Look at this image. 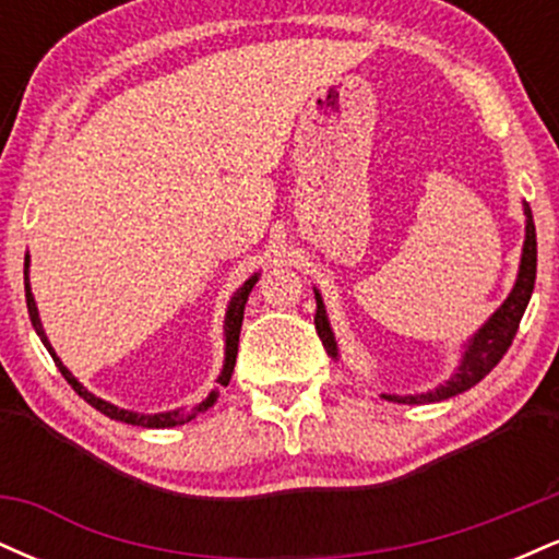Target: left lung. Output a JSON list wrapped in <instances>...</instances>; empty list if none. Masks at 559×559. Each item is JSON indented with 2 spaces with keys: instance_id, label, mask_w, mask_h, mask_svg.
Returning <instances> with one entry per match:
<instances>
[{
  "instance_id": "1",
  "label": "left lung",
  "mask_w": 559,
  "mask_h": 559,
  "mask_svg": "<svg viewBox=\"0 0 559 559\" xmlns=\"http://www.w3.org/2000/svg\"><path fill=\"white\" fill-rule=\"evenodd\" d=\"M523 213H525V241H523V258H521V271H518L515 286H512L510 297L502 301L493 316L480 325L478 333H473V338H467L463 360H460L457 370L449 381L439 383V386L431 391H423V394H381L383 400L396 402V404H431V402H441L449 400V396H457L467 391L471 386H476L480 378H486L497 368V362L502 360L504 352L510 349L512 338H515L518 325H521V318L528 307L531 294H534V284H536V226H534V215H531V207L523 202ZM316 329L320 342H323L325 352L338 360V346L336 338H333L329 316H325V305L323 297L318 294L316 288Z\"/></svg>"
}]
</instances>
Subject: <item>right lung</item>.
<instances>
[{
	"label": "right lung",
	"instance_id": "add662e5",
	"mask_svg": "<svg viewBox=\"0 0 559 559\" xmlns=\"http://www.w3.org/2000/svg\"><path fill=\"white\" fill-rule=\"evenodd\" d=\"M23 275H25V305H28V318L31 323H34V329L38 333V338H41L44 346L49 349V355H52V360L57 368H60V373L66 376V381L70 386L75 389V394L83 396L88 404H92L94 409H99L102 415H107V418L112 420H120V423H128V426H141V428H173V426H183V423H189L191 418H197L199 413H204L207 407H213L215 400H217V391L207 396L199 407L194 409H168V413H155V415H146V413H133V409H123L118 407V404H110L105 400H99V396H94L92 391L83 389V383H79V378H75L70 370L62 365L60 357L55 355L52 344H49L47 333H44V325H41V318H38V310H36V299L34 294H31V284H28V254H25V267H23ZM260 273H254L252 278L243 281V284L236 288V294L230 297V305H228V312H226V360H223V370L221 376H217V383L221 386H228L230 381V373H234V365H236V352H239V333H241V320H243V305H247L249 299V292H252L254 284H258Z\"/></svg>",
	"mask_w": 559,
	"mask_h": 559
}]
</instances>
